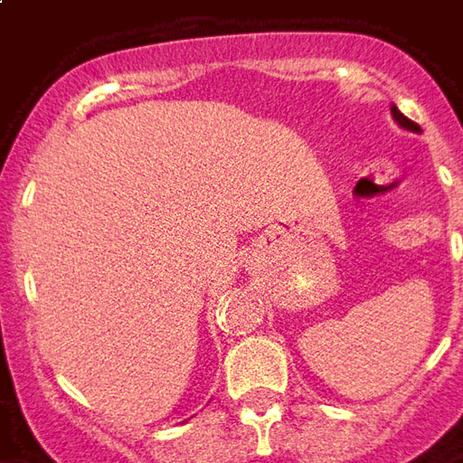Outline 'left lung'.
Instances as JSON below:
<instances>
[{
	"mask_svg": "<svg viewBox=\"0 0 463 463\" xmlns=\"http://www.w3.org/2000/svg\"><path fill=\"white\" fill-rule=\"evenodd\" d=\"M392 116H394V121H397L399 126H404V128H409V131H417V133L421 131V128H419V123H414L411 118H407V116L399 111L397 106H392Z\"/></svg>",
	"mask_w": 463,
	"mask_h": 463,
	"instance_id": "left-lung-1",
	"label": "left lung"
}]
</instances>
